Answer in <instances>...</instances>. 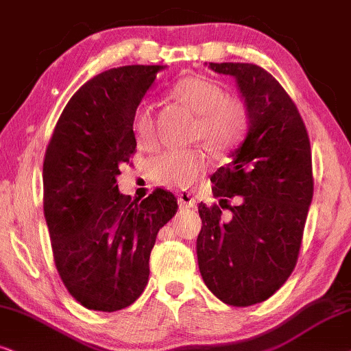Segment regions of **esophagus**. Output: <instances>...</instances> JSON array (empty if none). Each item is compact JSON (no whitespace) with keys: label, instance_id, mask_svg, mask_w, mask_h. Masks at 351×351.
<instances>
[{"label":"esophagus","instance_id":"obj_1","mask_svg":"<svg viewBox=\"0 0 351 351\" xmlns=\"http://www.w3.org/2000/svg\"><path fill=\"white\" fill-rule=\"evenodd\" d=\"M178 204H180V207L191 208V207H194L196 201H194L193 194H191V193H180L178 194Z\"/></svg>","mask_w":351,"mask_h":351}]
</instances>
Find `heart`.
Instances as JSON below:
<instances>
[{
	"instance_id": "b5f03b06",
	"label": "heart",
	"mask_w": 351,
	"mask_h": 351,
	"mask_svg": "<svg viewBox=\"0 0 351 351\" xmlns=\"http://www.w3.org/2000/svg\"><path fill=\"white\" fill-rule=\"evenodd\" d=\"M173 95L197 113L194 136L204 139L217 152L233 149L250 126L245 101L225 95L223 88L202 76H186L171 88ZM132 132L141 147L157 143L152 108L141 104L132 114ZM208 165V154L202 147L167 149L152 158L150 171L157 183L189 188Z\"/></svg>"
}]
</instances>
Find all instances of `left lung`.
Returning a JSON list of instances; mask_svg holds the SVG:
<instances>
[{"instance_id":"8db88e82","label":"left lung","mask_w":351,"mask_h":351,"mask_svg":"<svg viewBox=\"0 0 351 351\" xmlns=\"http://www.w3.org/2000/svg\"><path fill=\"white\" fill-rule=\"evenodd\" d=\"M208 68L234 77L250 126L230 162L210 176L219 204L197 207V264L217 298L245 308L270 298L298 261L314 189L311 145L298 108L272 74L251 63ZM221 208L232 212L230 219Z\"/></svg>"}]
</instances>
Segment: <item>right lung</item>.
Wrapping results in <instances>:
<instances>
[{
    "label": "right lung",
    "mask_w": 351,
    "mask_h": 351,
    "mask_svg": "<svg viewBox=\"0 0 351 351\" xmlns=\"http://www.w3.org/2000/svg\"><path fill=\"white\" fill-rule=\"evenodd\" d=\"M165 66H121L71 97L43 160V212L64 287L94 311L128 308L149 282L158 230L176 214L170 191L119 194V167L136 152L132 114Z\"/></svg>",
    "instance_id": "1"
}]
</instances>
